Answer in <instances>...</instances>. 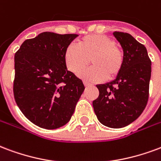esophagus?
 <instances>
[{
  "label": "esophagus",
  "instance_id": "34e87169",
  "mask_svg": "<svg viewBox=\"0 0 161 161\" xmlns=\"http://www.w3.org/2000/svg\"><path fill=\"white\" fill-rule=\"evenodd\" d=\"M84 86H85V87L90 86V84H89V83H87V82H85V81H84Z\"/></svg>",
  "mask_w": 161,
  "mask_h": 161
}]
</instances>
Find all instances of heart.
<instances>
[{"instance_id":"b5f03b06","label":"heart","mask_w":161,"mask_h":161,"mask_svg":"<svg viewBox=\"0 0 161 161\" xmlns=\"http://www.w3.org/2000/svg\"><path fill=\"white\" fill-rule=\"evenodd\" d=\"M64 60L69 71L78 74L91 61L93 67L81 73L90 82L99 83L107 77L114 79L122 71L125 62L123 50L114 38L102 34H91L77 42V47L69 45L65 48Z\"/></svg>"}]
</instances>
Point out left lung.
Returning <instances> with one entry per match:
<instances>
[{
	"mask_svg": "<svg viewBox=\"0 0 161 161\" xmlns=\"http://www.w3.org/2000/svg\"><path fill=\"white\" fill-rule=\"evenodd\" d=\"M123 48L125 62L112 82L97 84L99 96L93 101L98 120L110 128H122L135 121L146 108L151 77L147 48L129 33L114 31Z\"/></svg>",
	"mask_w": 161,
	"mask_h": 161,
	"instance_id": "obj_1",
	"label": "left lung"
}]
</instances>
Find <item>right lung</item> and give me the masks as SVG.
I'll return each instance as SVG.
<instances>
[{
    "mask_svg": "<svg viewBox=\"0 0 161 161\" xmlns=\"http://www.w3.org/2000/svg\"><path fill=\"white\" fill-rule=\"evenodd\" d=\"M77 34L42 32L27 39L14 56V95L21 112L36 125L53 130L71 119L84 90L67 70L64 54Z\"/></svg>",
    "mask_w": 161,
    "mask_h": 161,
    "instance_id": "right-lung-1",
    "label": "right lung"
}]
</instances>
